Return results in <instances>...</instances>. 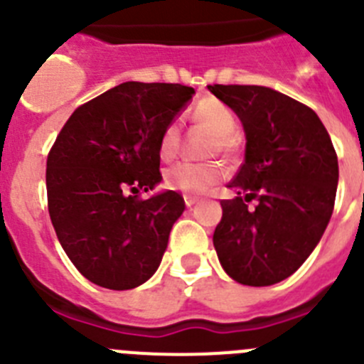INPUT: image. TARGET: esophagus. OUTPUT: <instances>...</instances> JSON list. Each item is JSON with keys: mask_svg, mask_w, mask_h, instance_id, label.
<instances>
[{"mask_svg": "<svg viewBox=\"0 0 364 364\" xmlns=\"http://www.w3.org/2000/svg\"><path fill=\"white\" fill-rule=\"evenodd\" d=\"M183 199H185V205L186 206H193V205H196V203L199 201V199L196 198V196H190V193H185V196H183Z\"/></svg>", "mask_w": 364, "mask_h": 364, "instance_id": "1", "label": "esophagus"}]
</instances>
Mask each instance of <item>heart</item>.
I'll return each mask as SVG.
<instances>
[{
    "label": "heart",
    "instance_id": "1",
    "mask_svg": "<svg viewBox=\"0 0 364 364\" xmlns=\"http://www.w3.org/2000/svg\"><path fill=\"white\" fill-rule=\"evenodd\" d=\"M193 124L212 132L206 156H228L237 147V118L228 105L217 98H203L193 105ZM181 147V127L178 120H171L163 127L158 140L159 158L171 161ZM224 178V168L217 161L206 163H178L166 168L163 174V185L168 190H178L185 193H203Z\"/></svg>",
    "mask_w": 364,
    "mask_h": 364
}]
</instances>
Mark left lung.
I'll list each match as a JSON object with an SVG mask.
<instances>
[{"label":"left lung","instance_id":"1","mask_svg":"<svg viewBox=\"0 0 364 364\" xmlns=\"http://www.w3.org/2000/svg\"><path fill=\"white\" fill-rule=\"evenodd\" d=\"M246 132V158L213 232L220 266L235 282L285 280L320 242L336 201L338 154L318 114L264 86L213 84ZM255 201L251 209L249 203Z\"/></svg>","mask_w":364,"mask_h":364}]
</instances>
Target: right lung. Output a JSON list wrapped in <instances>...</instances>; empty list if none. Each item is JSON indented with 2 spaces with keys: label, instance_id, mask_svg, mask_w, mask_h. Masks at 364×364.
<instances>
[{
  "label": "right lung",
  "instance_id": "add662e5",
  "mask_svg": "<svg viewBox=\"0 0 364 364\" xmlns=\"http://www.w3.org/2000/svg\"><path fill=\"white\" fill-rule=\"evenodd\" d=\"M196 93L163 82H124L79 105L46 159L48 212L73 266L93 284L134 289L158 269L185 210L161 181L158 140Z\"/></svg>",
  "mask_w": 364,
  "mask_h": 364
}]
</instances>
